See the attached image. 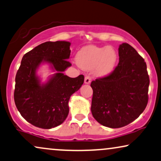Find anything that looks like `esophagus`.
<instances>
[{
	"label": "esophagus",
	"instance_id": "esophagus-1",
	"mask_svg": "<svg viewBox=\"0 0 161 161\" xmlns=\"http://www.w3.org/2000/svg\"><path fill=\"white\" fill-rule=\"evenodd\" d=\"M91 80H92V78H91L90 76H87L85 77V79H84V83L86 84H90L91 83Z\"/></svg>",
	"mask_w": 161,
	"mask_h": 161
}]
</instances>
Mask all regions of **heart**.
<instances>
[{
	"mask_svg": "<svg viewBox=\"0 0 161 161\" xmlns=\"http://www.w3.org/2000/svg\"><path fill=\"white\" fill-rule=\"evenodd\" d=\"M117 58L116 51L110 46L97 47L88 45L80 49L77 53V65L85 70L94 69L98 77L108 76L114 70Z\"/></svg>",
	"mask_w": 161,
	"mask_h": 161,
	"instance_id": "1",
	"label": "heart"
}]
</instances>
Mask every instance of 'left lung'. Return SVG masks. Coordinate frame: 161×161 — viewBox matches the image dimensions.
Here are the masks:
<instances>
[{"label": "left lung", "mask_w": 161, "mask_h": 161, "mask_svg": "<svg viewBox=\"0 0 161 161\" xmlns=\"http://www.w3.org/2000/svg\"><path fill=\"white\" fill-rule=\"evenodd\" d=\"M119 64L108 76L91 83V111L102 125L122 128L137 119L148 100V77L144 59L128 43L119 47Z\"/></svg>", "instance_id": "1"}]
</instances>
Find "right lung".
<instances>
[{
  "instance_id": "1",
  "label": "right lung",
  "mask_w": 161,
  "mask_h": 161,
  "mask_svg": "<svg viewBox=\"0 0 161 161\" xmlns=\"http://www.w3.org/2000/svg\"><path fill=\"white\" fill-rule=\"evenodd\" d=\"M70 45L65 41L46 42L22 57L15 76L14 101L21 116L36 127L50 129L62 124L69 112V98L84 84L83 75L72 78L63 73L71 65L67 60ZM43 62L58 71L45 84L36 75Z\"/></svg>"
}]
</instances>
